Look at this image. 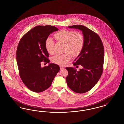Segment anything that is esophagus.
<instances>
[{
    "mask_svg": "<svg viewBox=\"0 0 124 124\" xmlns=\"http://www.w3.org/2000/svg\"><path fill=\"white\" fill-rule=\"evenodd\" d=\"M60 70H63L64 69V67L62 66H60Z\"/></svg>",
    "mask_w": 124,
    "mask_h": 124,
    "instance_id": "esophagus-1",
    "label": "esophagus"
}]
</instances>
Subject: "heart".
<instances>
[{
  "instance_id": "obj_1",
  "label": "heart",
  "mask_w": 124,
  "mask_h": 124,
  "mask_svg": "<svg viewBox=\"0 0 124 124\" xmlns=\"http://www.w3.org/2000/svg\"><path fill=\"white\" fill-rule=\"evenodd\" d=\"M54 39L65 43V52L62 54H56L52 57V62L58 65H64L71 59V54L73 57H77L81 52L84 45V38L82 34L78 31L70 30H61L54 35ZM54 43L50 37L45 41V48L47 53L53 54L54 52Z\"/></svg>"
}]
</instances>
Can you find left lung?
<instances>
[{
    "mask_svg": "<svg viewBox=\"0 0 124 124\" xmlns=\"http://www.w3.org/2000/svg\"><path fill=\"white\" fill-rule=\"evenodd\" d=\"M82 31L84 45L81 52L73 63L74 66H82L79 71L76 68L66 67L68 75L66 81L68 87L78 93H86L100 79L103 71L104 48L100 37L86 26L74 25L68 26Z\"/></svg>",
    "mask_w": 124,
    "mask_h": 124,
    "instance_id": "8db88e82",
    "label": "left lung"
}]
</instances>
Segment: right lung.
Wrapping results in <instances>:
<instances>
[{"label": "right lung", "mask_w": 124, "mask_h": 124, "mask_svg": "<svg viewBox=\"0 0 124 124\" xmlns=\"http://www.w3.org/2000/svg\"><path fill=\"white\" fill-rule=\"evenodd\" d=\"M59 29L52 25H38L30 30L18 44L16 59L20 77L31 91L40 93L48 88L59 71V65L53 63L41 67V63H49L45 48L48 37Z\"/></svg>", "instance_id": "obj_1"}]
</instances>
